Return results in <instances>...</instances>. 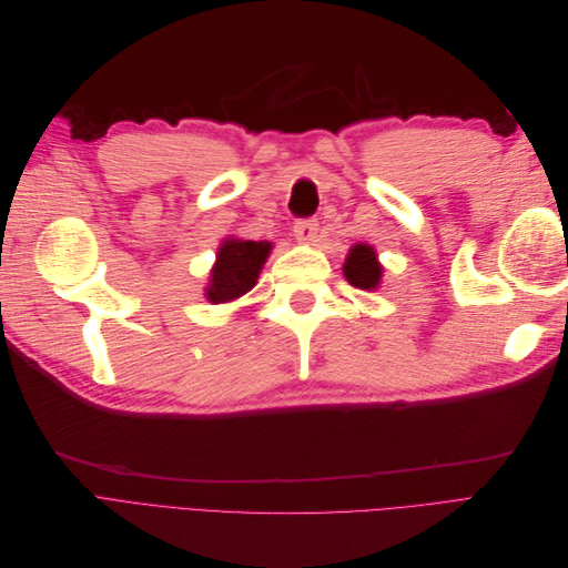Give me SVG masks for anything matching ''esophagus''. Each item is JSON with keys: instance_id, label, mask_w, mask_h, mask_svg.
Instances as JSON below:
<instances>
[{"instance_id": "34e87169", "label": "esophagus", "mask_w": 568, "mask_h": 568, "mask_svg": "<svg viewBox=\"0 0 568 568\" xmlns=\"http://www.w3.org/2000/svg\"><path fill=\"white\" fill-rule=\"evenodd\" d=\"M317 230H320V225H317V220H296V225H294V236L298 239V242H313V239L317 236Z\"/></svg>"}]
</instances>
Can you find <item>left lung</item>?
<instances>
[{
	"label": "left lung",
	"mask_w": 568,
	"mask_h": 568,
	"mask_svg": "<svg viewBox=\"0 0 568 568\" xmlns=\"http://www.w3.org/2000/svg\"><path fill=\"white\" fill-rule=\"evenodd\" d=\"M343 274L355 288H376L382 282V265L376 261V253L369 244H355L343 263Z\"/></svg>",
	"instance_id": "8db88e82"
}]
</instances>
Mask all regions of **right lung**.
I'll return each mask as SVG.
<instances>
[{
	"label": "right lung",
	"mask_w": 568,
	"mask_h": 568,
	"mask_svg": "<svg viewBox=\"0 0 568 568\" xmlns=\"http://www.w3.org/2000/svg\"><path fill=\"white\" fill-rule=\"evenodd\" d=\"M272 244L270 242H244V239H225L217 251V261L211 272V284L205 288V298L211 303H230L244 296L257 282Z\"/></svg>",
	"instance_id": "obj_1"
}]
</instances>
